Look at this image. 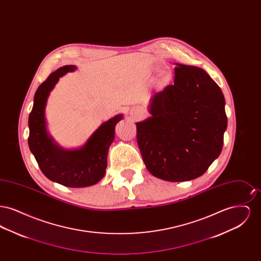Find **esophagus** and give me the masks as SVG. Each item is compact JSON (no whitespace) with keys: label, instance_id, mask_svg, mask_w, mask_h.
<instances>
[{"label":"esophagus","instance_id":"esophagus-1","mask_svg":"<svg viewBox=\"0 0 261 261\" xmlns=\"http://www.w3.org/2000/svg\"><path fill=\"white\" fill-rule=\"evenodd\" d=\"M134 115H135V114H134Z\"/></svg>","mask_w":261,"mask_h":261}]
</instances>
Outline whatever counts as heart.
I'll use <instances>...</instances> for the list:
<instances>
[{
  "label": "heart",
  "mask_w": 261,
  "mask_h": 261,
  "mask_svg": "<svg viewBox=\"0 0 261 261\" xmlns=\"http://www.w3.org/2000/svg\"><path fill=\"white\" fill-rule=\"evenodd\" d=\"M170 80H171V75L166 73V72H163L160 77V84L162 86H165L170 82Z\"/></svg>",
  "instance_id": "b5f03b06"
}]
</instances>
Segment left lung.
I'll list each match as a JSON object with an SVG mask.
<instances>
[{"mask_svg": "<svg viewBox=\"0 0 261 261\" xmlns=\"http://www.w3.org/2000/svg\"><path fill=\"white\" fill-rule=\"evenodd\" d=\"M176 64L173 85L151 97V116L136 123V137L150 173L183 182L201 176L219 156L227 115L223 93L211 76Z\"/></svg>", "mask_w": 261, "mask_h": 261, "instance_id": "left-lung-1", "label": "left lung"}]
</instances>
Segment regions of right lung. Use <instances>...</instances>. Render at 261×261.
<instances>
[{
	"label": "right lung",
	"instance_id": "1",
	"mask_svg": "<svg viewBox=\"0 0 261 261\" xmlns=\"http://www.w3.org/2000/svg\"><path fill=\"white\" fill-rule=\"evenodd\" d=\"M75 68L74 65L62 66L50 73L38 87L28 118V145L41 171L50 181L65 187L82 188L98 183L105 176L108 152L114 139V128L122 119V115H116L100 125L81 149L67 150L58 147L46 131L45 107L60 77L68 71H74Z\"/></svg>",
	"mask_w": 261,
	"mask_h": 261
}]
</instances>
